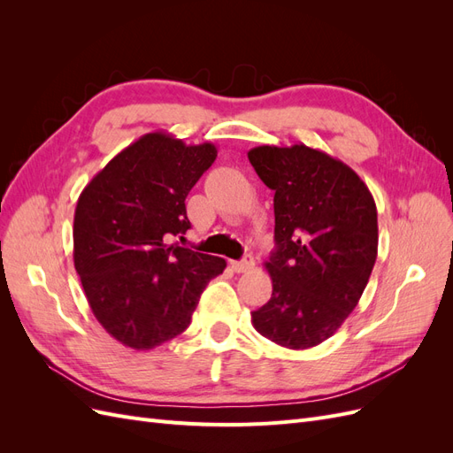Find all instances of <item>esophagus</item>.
Returning <instances> with one entry per match:
<instances>
[{
    "label": "esophagus",
    "instance_id": "1",
    "mask_svg": "<svg viewBox=\"0 0 453 453\" xmlns=\"http://www.w3.org/2000/svg\"><path fill=\"white\" fill-rule=\"evenodd\" d=\"M253 266H255V258L251 255H245L242 260H232V263H230V268L238 272V273L250 272Z\"/></svg>",
    "mask_w": 453,
    "mask_h": 453
}]
</instances>
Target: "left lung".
Returning <instances> with one entry per match:
<instances>
[{"label": "left lung", "instance_id": "8db88e82", "mask_svg": "<svg viewBox=\"0 0 453 453\" xmlns=\"http://www.w3.org/2000/svg\"><path fill=\"white\" fill-rule=\"evenodd\" d=\"M248 158L273 190L276 215L265 265L272 296L251 323L283 348L308 349L359 303L378 255L376 203L361 177L323 150L260 145Z\"/></svg>", "mask_w": 453, "mask_h": 453}]
</instances>
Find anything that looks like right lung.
Listing matches in <instances>:
<instances>
[{"label":"right lung","instance_id":"add662e5","mask_svg":"<svg viewBox=\"0 0 453 453\" xmlns=\"http://www.w3.org/2000/svg\"><path fill=\"white\" fill-rule=\"evenodd\" d=\"M215 158L211 143L145 134L81 193L75 270L96 319L120 344L153 349L181 334L205 285L223 273L225 258L166 243L190 228L185 198Z\"/></svg>","mask_w":453,"mask_h":453}]
</instances>
